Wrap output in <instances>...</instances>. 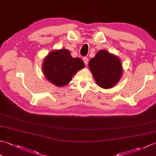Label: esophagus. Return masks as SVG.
<instances>
[{
  "instance_id": "esophagus-1",
  "label": "esophagus",
  "mask_w": 156,
  "mask_h": 156,
  "mask_svg": "<svg viewBox=\"0 0 156 156\" xmlns=\"http://www.w3.org/2000/svg\"><path fill=\"white\" fill-rule=\"evenodd\" d=\"M82 60H83V62H84V63H85V65H87L88 64V59L87 57H83L82 58Z\"/></svg>"
}]
</instances>
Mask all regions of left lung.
<instances>
[{
	"label": "left lung",
	"instance_id": "obj_1",
	"mask_svg": "<svg viewBox=\"0 0 156 156\" xmlns=\"http://www.w3.org/2000/svg\"><path fill=\"white\" fill-rule=\"evenodd\" d=\"M96 83L103 88L115 86L122 74V66L119 58L105 50L99 51L88 63Z\"/></svg>",
	"mask_w": 156,
	"mask_h": 156
}]
</instances>
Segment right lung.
<instances>
[{"mask_svg": "<svg viewBox=\"0 0 156 156\" xmlns=\"http://www.w3.org/2000/svg\"><path fill=\"white\" fill-rule=\"evenodd\" d=\"M84 66L80 58L72 57L68 50L62 48L48 54L42 63V72L52 84L63 87L68 84L73 76Z\"/></svg>", "mask_w": 156, "mask_h": 156, "instance_id": "add662e5", "label": "right lung"}]
</instances>
